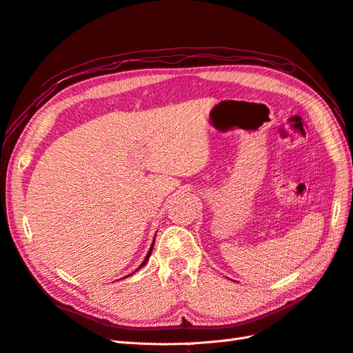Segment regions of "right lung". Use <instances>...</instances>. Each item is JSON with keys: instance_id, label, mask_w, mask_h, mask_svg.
I'll return each mask as SVG.
<instances>
[{"instance_id": "obj_1", "label": "right lung", "mask_w": 353, "mask_h": 353, "mask_svg": "<svg viewBox=\"0 0 353 353\" xmlns=\"http://www.w3.org/2000/svg\"><path fill=\"white\" fill-rule=\"evenodd\" d=\"M154 239H156V236H154ZM153 245H154V240H153V243H152V248H150V250H148V253H147V256H145V259L143 261V263H141L140 266H138V270H140V268H141V266H144V265L147 263L148 258H150V254H152V252H153ZM135 272H137V271H135Z\"/></svg>"}]
</instances>
